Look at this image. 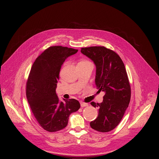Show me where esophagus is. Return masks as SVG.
I'll return each instance as SVG.
<instances>
[{"label":"esophagus","mask_w":159,"mask_h":159,"mask_svg":"<svg viewBox=\"0 0 159 159\" xmlns=\"http://www.w3.org/2000/svg\"><path fill=\"white\" fill-rule=\"evenodd\" d=\"M88 104H87V103H84V102H80V106L82 107H87V106H88Z\"/></svg>","instance_id":"esophagus-1"}]
</instances>
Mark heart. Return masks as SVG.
Listing matches in <instances>:
<instances>
[{
	"label": "heart",
	"mask_w": 159,
	"mask_h": 159,
	"mask_svg": "<svg viewBox=\"0 0 159 159\" xmlns=\"http://www.w3.org/2000/svg\"><path fill=\"white\" fill-rule=\"evenodd\" d=\"M90 63V62L87 60H82L79 62V63Z\"/></svg>",
	"instance_id": "obj_1"
}]
</instances>
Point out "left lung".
I'll return each instance as SVG.
<instances>
[{"mask_svg":"<svg viewBox=\"0 0 159 159\" xmlns=\"http://www.w3.org/2000/svg\"><path fill=\"white\" fill-rule=\"evenodd\" d=\"M81 52L95 64L96 85L99 91L105 92L101 103L91 102L99 108V115L90 126L98 132L111 131L120 123L130 100V86L125 66L117 53L104 46L83 48Z\"/></svg>","mask_w":159,"mask_h":159,"instance_id":"1","label":"left lung"}]
</instances>
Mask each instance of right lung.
<instances>
[{"label": "right lung", "instance_id": "1", "mask_svg": "<svg viewBox=\"0 0 159 159\" xmlns=\"http://www.w3.org/2000/svg\"><path fill=\"white\" fill-rule=\"evenodd\" d=\"M77 49L51 46L39 55L34 63L26 84V96L37 122L44 130L56 132L68 124L71 113L80 108L74 99L60 101L56 93L61 65Z\"/></svg>", "mask_w": 159, "mask_h": 159}]
</instances>
